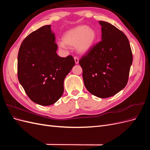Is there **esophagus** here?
I'll list each match as a JSON object with an SVG mask.
<instances>
[{"label": "esophagus", "instance_id": "obj_1", "mask_svg": "<svg viewBox=\"0 0 150 150\" xmlns=\"http://www.w3.org/2000/svg\"><path fill=\"white\" fill-rule=\"evenodd\" d=\"M74 61H75V63L76 64H78V63H79V59L77 57H74Z\"/></svg>", "mask_w": 150, "mask_h": 150}]
</instances>
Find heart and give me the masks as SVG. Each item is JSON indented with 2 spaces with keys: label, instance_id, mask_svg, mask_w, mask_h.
<instances>
[{
  "label": "heart",
  "instance_id": "obj_1",
  "mask_svg": "<svg viewBox=\"0 0 150 150\" xmlns=\"http://www.w3.org/2000/svg\"><path fill=\"white\" fill-rule=\"evenodd\" d=\"M97 39V33L93 28L79 25L66 31L62 36V42L59 46L65 47L66 45L76 47L77 52L85 54L93 48Z\"/></svg>",
  "mask_w": 150,
  "mask_h": 150
}]
</instances>
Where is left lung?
Wrapping results in <instances>:
<instances>
[{"instance_id": "obj_1", "label": "left lung", "mask_w": 150, "mask_h": 150, "mask_svg": "<svg viewBox=\"0 0 150 150\" xmlns=\"http://www.w3.org/2000/svg\"><path fill=\"white\" fill-rule=\"evenodd\" d=\"M101 41L79 60L86 88L94 96H114L128 83L133 55L129 40L110 23L99 21Z\"/></svg>"}]
</instances>
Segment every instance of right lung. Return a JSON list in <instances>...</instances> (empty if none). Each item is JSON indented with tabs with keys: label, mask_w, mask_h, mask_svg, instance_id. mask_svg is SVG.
I'll list each match as a JSON object with an SVG mask.
<instances>
[{
	"label": "right lung",
	"mask_w": 150,
	"mask_h": 150,
	"mask_svg": "<svg viewBox=\"0 0 150 150\" xmlns=\"http://www.w3.org/2000/svg\"><path fill=\"white\" fill-rule=\"evenodd\" d=\"M57 50L50 25L30 33L19 48L18 79L28 97L39 105H51L59 99L66 76L75 65L72 56L61 57Z\"/></svg>",
	"instance_id": "add662e5"
}]
</instances>
